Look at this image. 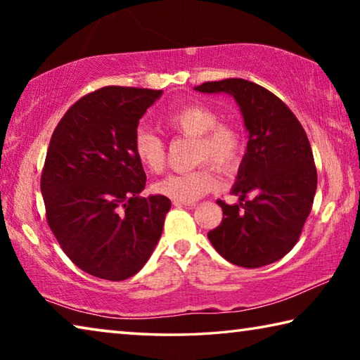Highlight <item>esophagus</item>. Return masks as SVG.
I'll use <instances>...</instances> for the list:
<instances>
[{"label": "esophagus", "mask_w": 360, "mask_h": 360, "mask_svg": "<svg viewBox=\"0 0 360 360\" xmlns=\"http://www.w3.org/2000/svg\"><path fill=\"white\" fill-rule=\"evenodd\" d=\"M173 205L176 208H186V210H193L197 203H192V202H173Z\"/></svg>", "instance_id": "1"}]
</instances>
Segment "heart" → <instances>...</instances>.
Segmentation results:
<instances>
[{
	"instance_id": "b5f03b06",
	"label": "heart",
	"mask_w": 360,
	"mask_h": 360,
	"mask_svg": "<svg viewBox=\"0 0 360 360\" xmlns=\"http://www.w3.org/2000/svg\"><path fill=\"white\" fill-rule=\"evenodd\" d=\"M168 129L182 136L195 138V162L208 160L221 172H233L245 154V136L233 125L219 124L221 115L206 105L191 103L165 115ZM133 152L139 165L150 173H160L167 163L165 143L154 131L139 129L133 138ZM217 179L208 165L188 173L168 174L157 181L154 191L174 202H195L211 192Z\"/></svg>"
}]
</instances>
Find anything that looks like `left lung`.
Here are the masks:
<instances>
[{
	"mask_svg": "<svg viewBox=\"0 0 360 360\" xmlns=\"http://www.w3.org/2000/svg\"><path fill=\"white\" fill-rule=\"evenodd\" d=\"M195 90L233 96L249 133L231 187L240 202L217 200L224 217L208 233L211 245L235 265L273 264L295 246L318 187L307 133L276 95L246 79L205 82Z\"/></svg>",
	"mask_w": 360,
	"mask_h": 360,
	"instance_id": "8db88e82",
	"label": "left lung"
}]
</instances>
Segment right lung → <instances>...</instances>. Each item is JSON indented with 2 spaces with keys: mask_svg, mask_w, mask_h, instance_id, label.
<instances>
[{
  "mask_svg": "<svg viewBox=\"0 0 360 360\" xmlns=\"http://www.w3.org/2000/svg\"><path fill=\"white\" fill-rule=\"evenodd\" d=\"M162 94L95 90L66 111L49 143L41 176L49 227L72 264L92 276L136 275L162 236L172 202L139 197L146 173L133 152L139 119Z\"/></svg>",
  "mask_w": 360,
  "mask_h": 360,
  "instance_id": "right-lung-1",
  "label": "right lung"
}]
</instances>
